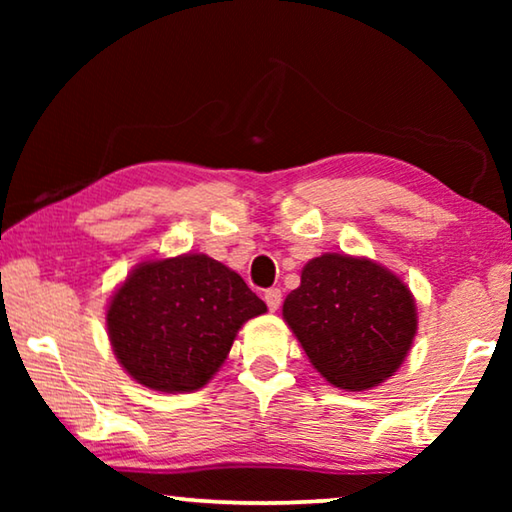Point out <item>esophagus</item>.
<instances>
[{"instance_id":"obj_1","label":"esophagus","mask_w":512,"mask_h":512,"mask_svg":"<svg viewBox=\"0 0 512 512\" xmlns=\"http://www.w3.org/2000/svg\"><path fill=\"white\" fill-rule=\"evenodd\" d=\"M264 300H266V305H268V309L271 311H277L280 309V302H282V291L280 289H266L264 291Z\"/></svg>"}]
</instances>
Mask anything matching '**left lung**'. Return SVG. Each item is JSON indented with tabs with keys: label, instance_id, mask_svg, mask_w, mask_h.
Masks as SVG:
<instances>
[{
	"label": "left lung",
	"instance_id": "8db88e82",
	"mask_svg": "<svg viewBox=\"0 0 512 512\" xmlns=\"http://www.w3.org/2000/svg\"><path fill=\"white\" fill-rule=\"evenodd\" d=\"M282 316L329 384L366 391L402 366L418 314L406 284L370 259L327 253L302 268Z\"/></svg>",
	"mask_w": 512,
	"mask_h": 512
}]
</instances>
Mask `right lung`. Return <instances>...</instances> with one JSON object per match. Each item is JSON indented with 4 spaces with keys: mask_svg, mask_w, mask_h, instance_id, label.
Listing matches in <instances>:
<instances>
[{
    "mask_svg": "<svg viewBox=\"0 0 512 512\" xmlns=\"http://www.w3.org/2000/svg\"><path fill=\"white\" fill-rule=\"evenodd\" d=\"M241 275L207 255L142 262L106 314L112 352L137 384L162 393L203 388L248 318L264 314Z\"/></svg>",
    "mask_w": 512,
    "mask_h": 512,
    "instance_id": "right-lung-1",
    "label": "right lung"
}]
</instances>
